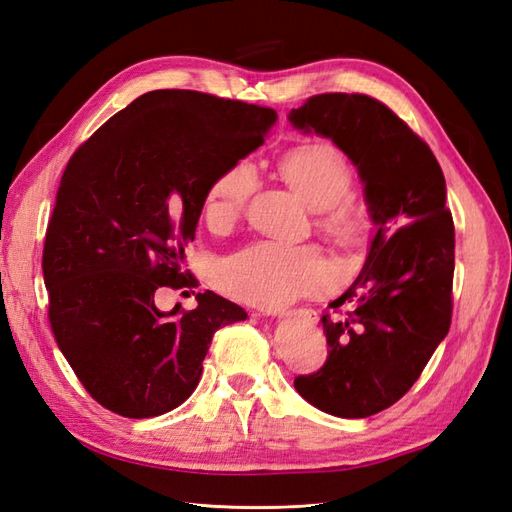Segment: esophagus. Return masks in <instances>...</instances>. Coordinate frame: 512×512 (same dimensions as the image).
<instances>
[{"instance_id":"esophagus-1","label":"esophagus","mask_w":512,"mask_h":512,"mask_svg":"<svg viewBox=\"0 0 512 512\" xmlns=\"http://www.w3.org/2000/svg\"><path fill=\"white\" fill-rule=\"evenodd\" d=\"M280 316H299L301 320H305L307 324H316L318 322V314L314 312V309H288V312H282Z\"/></svg>"}]
</instances>
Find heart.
<instances>
[{
    "mask_svg": "<svg viewBox=\"0 0 512 512\" xmlns=\"http://www.w3.org/2000/svg\"><path fill=\"white\" fill-rule=\"evenodd\" d=\"M282 177L309 205L320 211V222L335 239H359L365 215L348 196L352 168L331 143H303L288 149L280 160ZM258 188L256 168L250 160L228 164L213 179L205 196V218L224 228L245 211ZM333 277L331 260L316 245H292L256 239L237 247L218 265V284L232 299L258 307H280L303 294L327 286Z\"/></svg>",
    "mask_w": 512,
    "mask_h": 512,
    "instance_id": "heart-1",
    "label": "heart"
}]
</instances>
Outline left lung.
<instances>
[{"label":"left lung","instance_id":"obj_1","mask_svg":"<svg viewBox=\"0 0 512 512\" xmlns=\"http://www.w3.org/2000/svg\"><path fill=\"white\" fill-rule=\"evenodd\" d=\"M290 121L359 166L378 226L356 282L322 316L327 361L294 389L322 412L365 418L412 389L451 329L455 224L444 175L423 138L371 96L318 94Z\"/></svg>","mask_w":512,"mask_h":512}]
</instances>
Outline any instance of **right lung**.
I'll use <instances>...</instances> for the list:
<instances>
[{"mask_svg": "<svg viewBox=\"0 0 512 512\" xmlns=\"http://www.w3.org/2000/svg\"><path fill=\"white\" fill-rule=\"evenodd\" d=\"M277 113L192 89L130 102L74 151L46 226L42 273L59 350L100 406L128 418L170 412L203 374L213 333L245 320L207 290L160 312L183 269L209 185L265 143Z\"/></svg>", "mask_w": 512, "mask_h": 512, "instance_id": "add662e5", "label": "right lung"}]
</instances>
